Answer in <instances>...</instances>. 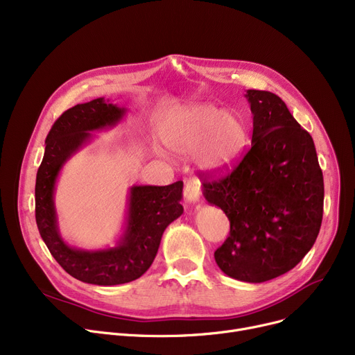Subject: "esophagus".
I'll return each instance as SVG.
<instances>
[{
    "instance_id": "obj_1",
    "label": "esophagus",
    "mask_w": 355,
    "mask_h": 355,
    "mask_svg": "<svg viewBox=\"0 0 355 355\" xmlns=\"http://www.w3.org/2000/svg\"><path fill=\"white\" fill-rule=\"evenodd\" d=\"M199 186L200 182L198 179H189L184 182V189H183V196L187 203H196L199 200Z\"/></svg>"
}]
</instances>
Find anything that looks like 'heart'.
<instances>
[{
	"mask_svg": "<svg viewBox=\"0 0 355 355\" xmlns=\"http://www.w3.org/2000/svg\"><path fill=\"white\" fill-rule=\"evenodd\" d=\"M160 136L172 152L195 153L198 166L206 172L231 169L248 141L245 123L238 114L206 103L184 104L166 113Z\"/></svg>",
	"mask_w": 355,
	"mask_h": 355,
	"instance_id": "b5f03b06",
	"label": "heart"
}]
</instances>
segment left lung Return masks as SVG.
<instances>
[{
    "label": "left lung",
    "mask_w": 355,
    "mask_h": 355,
    "mask_svg": "<svg viewBox=\"0 0 355 355\" xmlns=\"http://www.w3.org/2000/svg\"><path fill=\"white\" fill-rule=\"evenodd\" d=\"M251 149L225 178L205 176V199L231 222L215 261L227 277L259 284L284 275L309 252L324 209L314 140L277 94L246 90ZM203 178V175H202Z\"/></svg>",
    "instance_id": "obj_1"
}]
</instances>
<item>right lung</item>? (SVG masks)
I'll return each mask as SVG.
<instances>
[{"mask_svg":"<svg viewBox=\"0 0 355 355\" xmlns=\"http://www.w3.org/2000/svg\"><path fill=\"white\" fill-rule=\"evenodd\" d=\"M126 109L104 97L77 104L62 113L46 139L44 157L35 180V222L49 251L73 278L110 286L132 282L148 270L162 235L183 214V182L168 186H132L126 222L116 246L81 249L62 239L54 206L55 180L66 162L86 146L96 130L116 126Z\"/></svg>","mask_w":355,"mask_h":355,"instance_id":"1","label":"right lung"}]
</instances>
